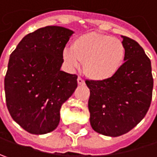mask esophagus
Masks as SVG:
<instances>
[{"label": "esophagus", "instance_id": "34e87169", "mask_svg": "<svg viewBox=\"0 0 157 157\" xmlns=\"http://www.w3.org/2000/svg\"><path fill=\"white\" fill-rule=\"evenodd\" d=\"M77 82H78L79 85H84V84H85L84 80L82 78H81V77H78V78H77Z\"/></svg>", "mask_w": 157, "mask_h": 157}]
</instances>
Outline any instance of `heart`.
Returning <instances> with one entry per match:
<instances>
[{
	"label": "heart",
	"instance_id": "heart-1",
	"mask_svg": "<svg viewBox=\"0 0 157 157\" xmlns=\"http://www.w3.org/2000/svg\"><path fill=\"white\" fill-rule=\"evenodd\" d=\"M125 46L120 38L105 34L87 33L76 37L72 49L63 51L66 64L76 69L83 64V73L95 82H104L114 77L125 58Z\"/></svg>",
	"mask_w": 157,
	"mask_h": 157
}]
</instances>
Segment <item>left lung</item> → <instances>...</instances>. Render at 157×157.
<instances>
[{"label":"left lung","mask_w":157,"mask_h":157,"mask_svg":"<svg viewBox=\"0 0 157 157\" xmlns=\"http://www.w3.org/2000/svg\"><path fill=\"white\" fill-rule=\"evenodd\" d=\"M125 58L120 71L104 82L86 80L90 89L88 108L94 131L119 136L144 119L150 107L154 80L151 61L135 40L122 36Z\"/></svg>","instance_id":"1"}]
</instances>
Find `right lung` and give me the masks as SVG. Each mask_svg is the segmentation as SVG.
<instances>
[{
  "label": "right lung",
  "mask_w": 157,
  "mask_h": 157,
  "mask_svg": "<svg viewBox=\"0 0 157 157\" xmlns=\"http://www.w3.org/2000/svg\"><path fill=\"white\" fill-rule=\"evenodd\" d=\"M73 33L47 26L26 35L10 54L4 78L6 104L11 118L29 133L56 129L62 104L77 87V75L60 70Z\"/></svg>",
  "instance_id": "right-lung-1"
}]
</instances>
